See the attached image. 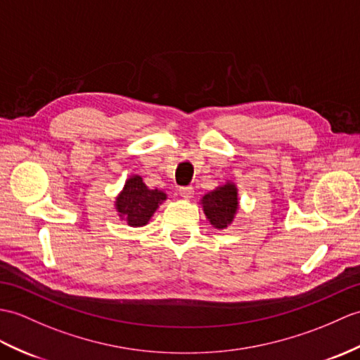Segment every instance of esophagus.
<instances>
[{"label":"esophagus","instance_id":"esophagus-1","mask_svg":"<svg viewBox=\"0 0 360 360\" xmlns=\"http://www.w3.org/2000/svg\"><path fill=\"white\" fill-rule=\"evenodd\" d=\"M193 187H179V195L182 196V198H186V199H190L191 196H193Z\"/></svg>","mask_w":360,"mask_h":360}]
</instances>
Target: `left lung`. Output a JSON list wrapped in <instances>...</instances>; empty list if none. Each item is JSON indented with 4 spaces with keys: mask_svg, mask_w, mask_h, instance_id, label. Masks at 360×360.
<instances>
[{
    "mask_svg": "<svg viewBox=\"0 0 360 360\" xmlns=\"http://www.w3.org/2000/svg\"><path fill=\"white\" fill-rule=\"evenodd\" d=\"M202 210L214 229L224 230L235 219L238 212V188L233 182H227L224 186L214 188L200 199Z\"/></svg>",
    "mask_w": 360,
    "mask_h": 360,
    "instance_id": "1",
    "label": "left lung"
}]
</instances>
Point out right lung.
<instances>
[{"mask_svg":"<svg viewBox=\"0 0 360 360\" xmlns=\"http://www.w3.org/2000/svg\"><path fill=\"white\" fill-rule=\"evenodd\" d=\"M165 199L167 195L162 190H150L142 178L135 174L125 181L115 207L120 218L127 221L130 227H144Z\"/></svg>","mask_w":360,"mask_h":360,"instance_id":"right-lung-1","label":"right lung"}]
</instances>
